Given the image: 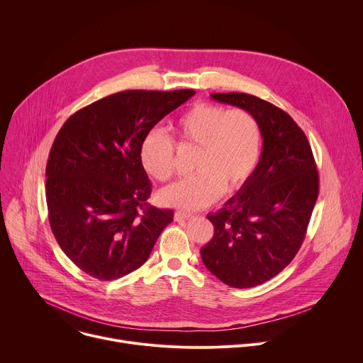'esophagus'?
I'll return each mask as SVG.
<instances>
[{
  "mask_svg": "<svg viewBox=\"0 0 363 363\" xmlns=\"http://www.w3.org/2000/svg\"><path fill=\"white\" fill-rule=\"evenodd\" d=\"M175 221H178V223H182V221H186V220H191V218H194V216L192 214H189V213H181V211H178V213H175Z\"/></svg>",
  "mask_w": 363,
  "mask_h": 363,
  "instance_id": "esophagus-1",
  "label": "esophagus"
}]
</instances>
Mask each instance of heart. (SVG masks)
<instances>
[{
    "label": "heart",
    "instance_id": "b5f03b06",
    "mask_svg": "<svg viewBox=\"0 0 363 363\" xmlns=\"http://www.w3.org/2000/svg\"><path fill=\"white\" fill-rule=\"evenodd\" d=\"M184 145L198 147L194 177L178 181L160 192L161 203L181 211H196L214 203L223 192L240 191L254 175L262 155V129L244 109H230L201 101L175 122ZM175 145L162 129L145 133L139 161L145 172L160 182L174 174Z\"/></svg>",
    "mask_w": 363,
    "mask_h": 363
}]
</instances>
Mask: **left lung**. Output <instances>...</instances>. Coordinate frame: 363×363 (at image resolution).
Wrapping results in <instances>:
<instances>
[{
	"instance_id": "obj_1",
	"label": "left lung",
	"mask_w": 363,
	"mask_h": 363,
	"mask_svg": "<svg viewBox=\"0 0 363 363\" xmlns=\"http://www.w3.org/2000/svg\"><path fill=\"white\" fill-rule=\"evenodd\" d=\"M250 112L263 152L251 179L216 214L214 237L201 248L205 267L227 286L248 289L277 276L297 254L319 195L312 147L297 123L272 103L247 93H213Z\"/></svg>"
}]
</instances>
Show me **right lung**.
Returning <instances> with one entry per match:
<instances>
[{
  "label": "right lung",
  "instance_id": "add662e5",
  "mask_svg": "<svg viewBox=\"0 0 363 363\" xmlns=\"http://www.w3.org/2000/svg\"><path fill=\"white\" fill-rule=\"evenodd\" d=\"M194 90H125L72 115L45 167L48 221L60 248L89 276L116 280L146 260L172 210L147 203L139 146Z\"/></svg>",
  "mask_w": 363,
  "mask_h": 363
}]
</instances>
